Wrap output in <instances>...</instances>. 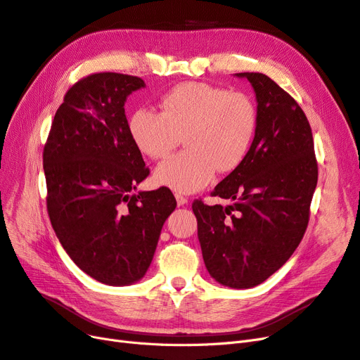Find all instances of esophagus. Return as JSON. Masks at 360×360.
Listing matches in <instances>:
<instances>
[{
  "instance_id": "34e87169",
  "label": "esophagus",
  "mask_w": 360,
  "mask_h": 360,
  "mask_svg": "<svg viewBox=\"0 0 360 360\" xmlns=\"http://www.w3.org/2000/svg\"><path fill=\"white\" fill-rule=\"evenodd\" d=\"M176 200H177V204H179V205L188 204V198L183 197V195H180V193H176Z\"/></svg>"
}]
</instances>
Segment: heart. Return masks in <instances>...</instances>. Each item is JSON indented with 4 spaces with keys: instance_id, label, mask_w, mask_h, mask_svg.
<instances>
[{
    "instance_id": "obj_1",
    "label": "heart",
    "mask_w": 360,
    "mask_h": 360,
    "mask_svg": "<svg viewBox=\"0 0 360 360\" xmlns=\"http://www.w3.org/2000/svg\"><path fill=\"white\" fill-rule=\"evenodd\" d=\"M257 130V110L240 91L204 82L174 86L160 101V112L138 108L129 118V135L150 159H160L183 136L186 150L160 162L155 169L159 186L197 192L216 171L231 172L246 159Z\"/></svg>"
}]
</instances>
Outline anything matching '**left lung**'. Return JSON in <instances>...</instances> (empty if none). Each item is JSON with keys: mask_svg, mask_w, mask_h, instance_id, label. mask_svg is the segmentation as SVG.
<instances>
[{"mask_svg": "<svg viewBox=\"0 0 360 360\" xmlns=\"http://www.w3.org/2000/svg\"><path fill=\"white\" fill-rule=\"evenodd\" d=\"M257 96V130L243 163L212 197L192 202L207 270L219 284L250 288L287 263L302 242L319 180L312 130L299 103L263 73H237Z\"/></svg>", "mask_w": 360, "mask_h": 360, "instance_id": "left-lung-1", "label": "left lung"}]
</instances>
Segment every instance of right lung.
<instances>
[{
  "instance_id": "add662e5",
  "label": "right lung",
  "mask_w": 360,
  "mask_h": 360,
  "mask_svg": "<svg viewBox=\"0 0 360 360\" xmlns=\"http://www.w3.org/2000/svg\"><path fill=\"white\" fill-rule=\"evenodd\" d=\"M144 85L138 76L114 72L75 82L43 148L53 231L73 263L106 285H129L146 275L163 222L177 205L168 188L134 193L150 169L129 135L124 102Z\"/></svg>"
}]
</instances>
